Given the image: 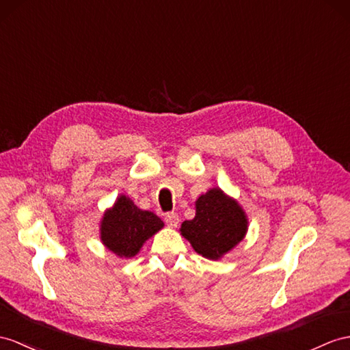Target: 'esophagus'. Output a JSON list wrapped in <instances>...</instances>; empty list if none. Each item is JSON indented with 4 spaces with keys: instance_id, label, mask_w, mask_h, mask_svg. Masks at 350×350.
Listing matches in <instances>:
<instances>
[{
    "instance_id": "obj_1",
    "label": "esophagus",
    "mask_w": 350,
    "mask_h": 350,
    "mask_svg": "<svg viewBox=\"0 0 350 350\" xmlns=\"http://www.w3.org/2000/svg\"><path fill=\"white\" fill-rule=\"evenodd\" d=\"M165 223H166L169 227L175 228L178 224H180V217H178V214H175V212H170V214H166Z\"/></svg>"
}]
</instances>
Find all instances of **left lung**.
<instances>
[{
  "label": "left lung",
  "instance_id": "obj_1",
  "mask_svg": "<svg viewBox=\"0 0 350 350\" xmlns=\"http://www.w3.org/2000/svg\"><path fill=\"white\" fill-rule=\"evenodd\" d=\"M248 226L239 202L214 187L199 196L194 218L184 221L180 232L202 257L221 260L243 241Z\"/></svg>",
  "mask_w": 350,
  "mask_h": 350
}]
</instances>
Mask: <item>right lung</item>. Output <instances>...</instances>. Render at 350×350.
<instances>
[{
    "instance_id": "right-lung-1",
    "label": "right lung",
    "mask_w": 350,
    "mask_h": 350,
    "mask_svg": "<svg viewBox=\"0 0 350 350\" xmlns=\"http://www.w3.org/2000/svg\"><path fill=\"white\" fill-rule=\"evenodd\" d=\"M163 227V221L154 212L139 209L131 198L120 194L100 218L99 237L118 258H132Z\"/></svg>"
}]
</instances>
